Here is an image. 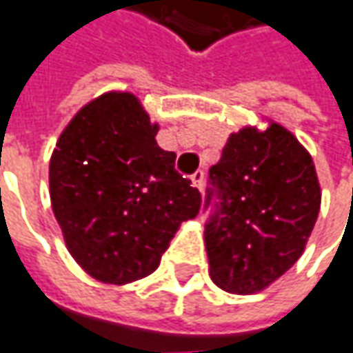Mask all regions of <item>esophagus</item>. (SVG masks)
<instances>
[{"label": "esophagus", "mask_w": 353, "mask_h": 353, "mask_svg": "<svg viewBox=\"0 0 353 353\" xmlns=\"http://www.w3.org/2000/svg\"><path fill=\"white\" fill-rule=\"evenodd\" d=\"M190 181H192V185L196 186L199 190H203V186H204V170H196V172H192L190 174Z\"/></svg>", "instance_id": "obj_1"}]
</instances>
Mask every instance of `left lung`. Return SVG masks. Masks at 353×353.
<instances>
[{
	"label": "left lung",
	"instance_id": "1",
	"mask_svg": "<svg viewBox=\"0 0 353 353\" xmlns=\"http://www.w3.org/2000/svg\"><path fill=\"white\" fill-rule=\"evenodd\" d=\"M320 199L312 157L284 127L230 134L204 196L212 282L232 294L270 286L304 252Z\"/></svg>",
	"mask_w": 353,
	"mask_h": 353
}]
</instances>
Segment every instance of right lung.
Listing matches in <instances>:
<instances>
[{"instance_id": "obj_1", "label": "right lung", "mask_w": 353, "mask_h": 353, "mask_svg": "<svg viewBox=\"0 0 353 353\" xmlns=\"http://www.w3.org/2000/svg\"><path fill=\"white\" fill-rule=\"evenodd\" d=\"M139 99L107 93L61 132L49 165L51 206L81 268L107 284L154 272L201 192L174 168Z\"/></svg>"}]
</instances>
